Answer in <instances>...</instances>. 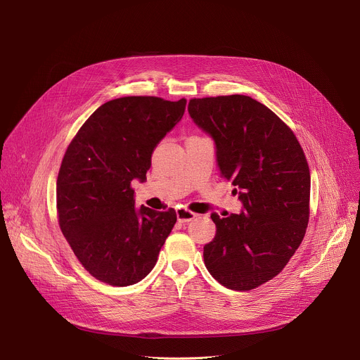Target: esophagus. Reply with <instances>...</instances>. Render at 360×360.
<instances>
[{"label":"esophagus","instance_id":"1","mask_svg":"<svg viewBox=\"0 0 360 360\" xmlns=\"http://www.w3.org/2000/svg\"><path fill=\"white\" fill-rule=\"evenodd\" d=\"M195 217H196V214H193V212H191V211H188V210H184V208L176 210V218H178V221L182 222V224L191 222L192 219H195Z\"/></svg>","mask_w":360,"mask_h":360}]
</instances>
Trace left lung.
I'll use <instances>...</instances> for the list:
<instances>
[{"label":"left lung","mask_w":360,"mask_h":360,"mask_svg":"<svg viewBox=\"0 0 360 360\" xmlns=\"http://www.w3.org/2000/svg\"><path fill=\"white\" fill-rule=\"evenodd\" d=\"M188 112L215 142L221 175L236 186L240 214H212L203 246L210 274L233 290L275 278L299 248L309 221L311 174L290 128L246 95L193 98Z\"/></svg>","instance_id":"8db88e82"}]
</instances>
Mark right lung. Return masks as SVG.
<instances>
[{"mask_svg":"<svg viewBox=\"0 0 360 360\" xmlns=\"http://www.w3.org/2000/svg\"><path fill=\"white\" fill-rule=\"evenodd\" d=\"M186 99L124 96L105 102L71 141L57 179L60 228L98 281L128 286L155 266L176 212L135 207L153 149L182 120Z\"/></svg>","mask_w":360,"mask_h":360,"instance_id":"obj_1","label":"right lung"}]
</instances>
